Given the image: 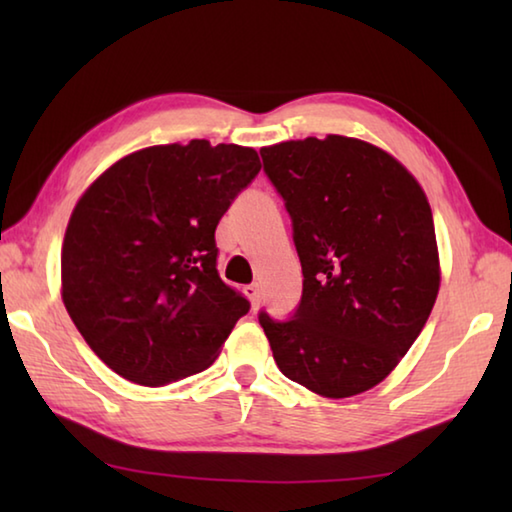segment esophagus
<instances>
[{
    "mask_svg": "<svg viewBox=\"0 0 512 512\" xmlns=\"http://www.w3.org/2000/svg\"><path fill=\"white\" fill-rule=\"evenodd\" d=\"M244 293H246V298L250 300V305H253V309H257L259 302H262V289H259V284H248Z\"/></svg>",
    "mask_w": 512,
    "mask_h": 512,
    "instance_id": "esophagus-1",
    "label": "esophagus"
}]
</instances>
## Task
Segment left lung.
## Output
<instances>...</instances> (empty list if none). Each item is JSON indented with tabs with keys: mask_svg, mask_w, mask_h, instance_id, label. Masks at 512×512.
Masks as SVG:
<instances>
[{
	"mask_svg": "<svg viewBox=\"0 0 512 512\" xmlns=\"http://www.w3.org/2000/svg\"><path fill=\"white\" fill-rule=\"evenodd\" d=\"M259 153L291 214L305 277L291 320L259 314L277 368L332 400L366 393L409 352L438 296L427 194L400 160L357 137Z\"/></svg>",
	"mask_w": 512,
	"mask_h": 512,
	"instance_id": "left-lung-1",
	"label": "left lung"
}]
</instances>
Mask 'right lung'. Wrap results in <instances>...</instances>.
I'll return each instance as SVG.
<instances>
[{
    "instance_id": "right-lung-1",
    "label": "right lung",
    "mask_w": 512,
    "mask_h": 512,
    "mask_svg": "<svg viewBox=\"0 0 512 512\" xmlns=\"http://www.w3.org/2000/svg\"><path fill=\"white\" fill-rule=\"evenodd\" d=\"M262 162L192 140L128 153L85 189L60 253V296L92 352L164 386L210 368L248 300L216 273L214 230Z\"/></svg>"
}]
</instances>
